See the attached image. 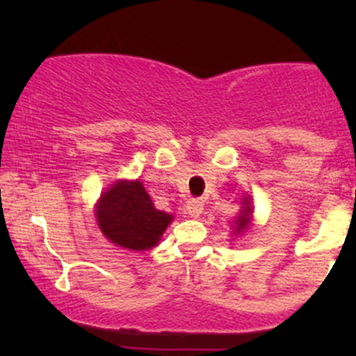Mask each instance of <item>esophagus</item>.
I'll list each match as a JSON object with an SVG mask.
<instances>
[{
    "label": "esophagus",
    "instance_id": "esophagus-1",
    "mask_svg": "<svg viewBox=\"0 0 356 356\" xmlns=\"http://www.w3.org/2000/svg\"><path fill=\"white\" fill-rule=\"evenodd\" d=\"M187 212H189L191 218H199L204 211V201L199 197H192L187 201Z\"/></svg>",
    "mask_w": 356,
    "mask_h": 356
}]
</instances>
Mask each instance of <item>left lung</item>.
I'll list each match as a JSON object with an SVG mask.
<instances>
[{"instance_id":"left-lung-1","label":"left lung","mask_w":356,"mask_h":356,"mask_svg":"<svg viewBox=\"0 0 356 356\" xmlns=\"http://www.w3.org/2000/svg\"><path fill=\"white\" fill-rule=\"evenodd\" d=\"M251 212H252L251 204H249L248 199H244V209L241 212L239 218L236 219V232H241L248 226V222L251 220Z\"/></svg>"}]
</instances>
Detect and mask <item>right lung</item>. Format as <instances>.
Listing matches in <instances>:
<instances>
[{"label":"right lung","mask_w":356,"mask_h":356,"mask_svg":"<svg viewBox=\"0 0 356 356\" xmlns=\"http://www.w3.org/2000/svg\"><path fill=\"white\" fill-rule=\"evenodd\" d=\"M97 219L108 241L144 251L159 243L172 216L155 209L140 181H120L102 194Z\"/></svg>","instance_id":"add662e5"}]
</instances>
